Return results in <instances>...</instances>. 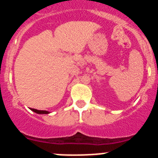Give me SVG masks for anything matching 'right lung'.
<instances>
[{
  "mask_svg": "<svg viewBox=\"0 0 158 158\" xmlns=\"http://www.w3.org/2000/svg\"><path fill=\"white\" fill-rule=\"evenodd\" d=\"M31 110L34 111V112L38 113V114H48L49 113L47 111H40V110L34 109V108H31Z\"/></svg>",
  "mask_w": 158,
  "mask_h": 158,
  "instance_id": "1",
  "label": "right lung"
}]
</instances>
